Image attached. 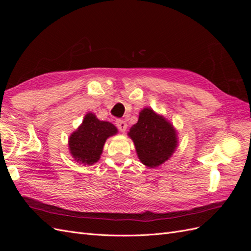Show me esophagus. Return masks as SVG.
<instances>
[{"mask_svg":"<svg viewBox=\"0 0 251 251\" xmlns=\"http://www.w3.org/2000/svg\"><path fill=\"white\" fill-rule=\"evenodd\" d=\"M115 125H116V126L118 127V130H119L120 132H123V133H125V132H126V126H127V125H126V121H124V120H120V119H117V120L115 121Z\"/></svg>","mask_w":251,"mask_h":251,"instance_id":"esophagus-1","label":"esophagus"}]
</instances>
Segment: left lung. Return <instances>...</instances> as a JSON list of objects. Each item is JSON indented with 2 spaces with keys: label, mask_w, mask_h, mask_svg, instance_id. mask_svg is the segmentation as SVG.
<instances>
[{
  "label": "left lung",
  "mask_w": 251,
  "mask_h": 251,
  "mask_svg": "<svg viewBox=\"0 0 251 251\" xmlns=\"http://www.w3.org/2000/svg\"><path fill=\"white\" fill-rule=\"evenodd\" d=\"M128 136L134 141L140 161L149 168L165 162L178 146L173 125L150 108L139 113L137 124L130 128Z\"/></svg>",
  "instance_id": "1"
}]
</instances>
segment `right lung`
Masks as SVG:
<instances>
[{"label": "right lung", "instance_id": "1", "mask_svg": "<svg viewBox=\"0 0 251 251\" xmlns=\"http://www.w3.org/2000/svg\"><path fill=\"white\" fill-rule=\"evenodd\" d=\"M116 133L115 126L88 113L69 138V150L74 160L85 165L94 164L100 160L105 140Z\"/></svg>", "mask_w": 251, "mask_h": 251}]
</instances>
